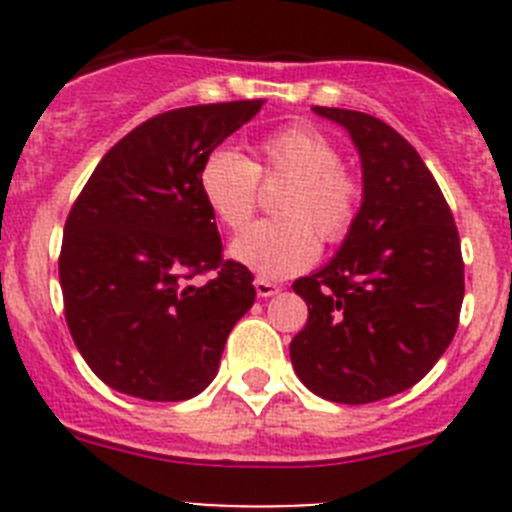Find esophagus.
<instances>
[{"label":"esophagus","mask_w":512,"mask_h":512,"mask_svg":"<svg viewBox=\"0 0 512 512\" xmlns=\"http://www.w3.org/2000/svg\"><path fill=\"white\" fill-rule=\"evenodd\" d=\"M253 287H256V295L259 297H274L279 292V284L269 282V279H261V277L253 282Z\"/></svg>","instance_id":"obj_1"}]
</instances>
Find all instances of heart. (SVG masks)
Returning <instances> with one entry per match:
<instances>
[{
	"label": "heart",
	"mask_w": 512,
	"mask_h": 512,
	"mask_svg": "<svg viewBox=\"0 0 512 512\" xmlns=\"http://www.w3.org/2000/svg\"><path fill=\"white\" fill-rule=\"evenodd\" d=\"M261 164L235 148L220 146L205 156L197 174L202 202L217 223L238 230L256 207L259 176H284L289 189L277 212L230 243V259L264 279H284L318 259L320 243L343 241L359 210V184L341 169V153L320 130L295 125L261 140Z\"/></svg>",
	"instance_id": "obj_1"
}]
</instances>
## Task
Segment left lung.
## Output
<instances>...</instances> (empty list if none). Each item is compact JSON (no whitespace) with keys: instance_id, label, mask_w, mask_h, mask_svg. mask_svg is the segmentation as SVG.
I'll return each mask as SVG.
<instances>
[{"instance_id":"left-lung-1","label":"left lung","mask_w":512,"mask_h":512,"mask_svg":"<svg viewBox=\"0 0 512 512\" xmlns=\"http://www.w3.org/2000/svg\"><path fill=\"white\" fill-rule=\"evenodd\" d=\"M351 135L361 207L336 256L292 284L307 325L289 359L307 390L366 405L410 390L449 348L464 300L454 215L408 140L377 117L312 107Z\"/></svg>"}]
</instances>
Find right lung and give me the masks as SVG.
<instances>
[{"instance_id": "right-lung-1", "label": "right lung", "mask_w": 512, "mask_h": 512, "mask_svg": "<svg viewBox=\"0 0 512 512\" xmlns=\"http://www.w3.org/2000/svg\"><path fill=\"white\" fill-rule=\"evenodd\" d=\"M261 104H197L151 117L104 153L71 207L58 259L66 323L89 369L122 395H200L256 300L251 271L223 259L197 174ZM202 270L213 271L210 283L186 282Z\"/></svg>"}]
</instances>
